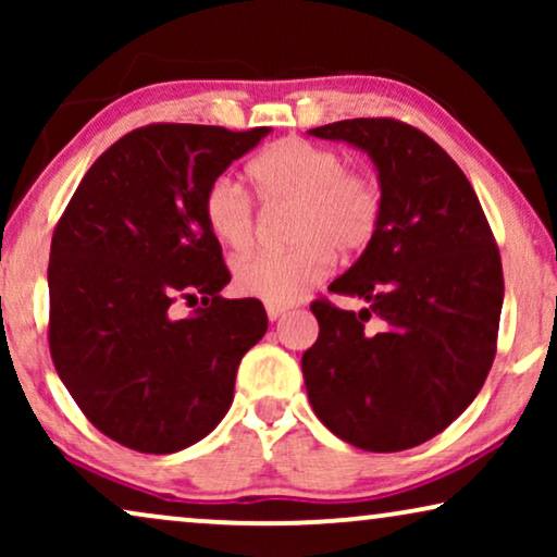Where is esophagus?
<instances>
[{
	"instance_id": "1",
	"label": "esophagus",
	"mask_w": 557,
	"mask_h": 557,
	"mask_svg": "<svg viewBox=\"0 0 557 557\" xmlns=\"http://www.w3.org/2000/svg\"><path fill=\"white\" fill-rule=\"evenodd\" d=\"M288 311V307H284V304H265V314H269L271 322H276V319H281Z\"/></svg>"
}]
</instances>
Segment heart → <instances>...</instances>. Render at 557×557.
I'll return each instance as SVG.
<instances>
[{"label": "heart", "mask_w": 557, "mask_h": 557, "mask_svg": "<svg viewBox=\"0 0 557 557\" xmlns=\"http://www.w3.org/2000/svg\"><path fill=\"white\" fill-rule=\"evenodd\" d=\"M248 174L263 205H294L286 231L294 246L238 258L233 281L240 294L286 307L330 276L334 253L352 261L377 240L385 220L383 185L375 174L349 170L337 149L286 136L263 149ZM202 218L212 238L233 253L256 238L253 200L231 177L205 187Z\"/></svg>", "instance_id": "b5f03b06"}]
</instances>
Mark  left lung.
Returning a JSON list of instances; mask_svg holds the SVG:
<instances>
[{
  "mask_svg": "<svg viewBox=\"0 0 557 557\" xmlns=\"http://www.w3.org/2000/svg\"><path fill=\"white\" fill-rule=\"evenodd\" d=\"M309 134L368 151L385 193L377 240L330 284L368 307L311 304L309 403L347 444L406 451L451 425L490 375L505 299L497 240L467 174L421 128L349 119Z\"/></svg>",
  "mask_w": 557,
  "mask_h": 557,
  "instance_id": "8db88e82",
  "label": "left lung"
}]
</instances>
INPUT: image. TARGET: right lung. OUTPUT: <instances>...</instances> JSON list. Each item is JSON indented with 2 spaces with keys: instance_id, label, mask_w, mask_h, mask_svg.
Listing matches in <instances>:
<instances>
[{
  "instance_id": "add662e5",
  "label": "right lung",
  "mask_w": 557,
  "mask_h": 557,
  "mask_svg": "<svg viewBox=\"0 0 557 557\" xmlns=\"http://www.w3.org/2000/svg\"><path fill=\"white\" fill-rule=\"evenodd\" d=\"M269 126L149 124L81 180L50 246V357L83 416L141 454L197 444L233 403L243 355L265 334L258 299H223V248L202 195ZM180 298L201 299L185 320Z\"/></svg>"
}]
</instances>
